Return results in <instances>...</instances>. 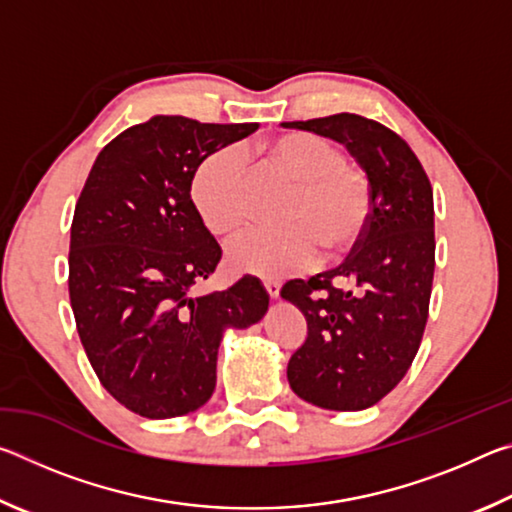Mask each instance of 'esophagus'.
I'll list each match as a JSON object with an SVG mask.
<instances>
[{
	"label": "esophagus",
	"instance_id": "obj_1",
	"mask_svg": "<svg viewBox=\"0 0 512 512\" xmlns=\"http://www.w3.org/2000/svg\"><path fill=\"white\" fill-rule=\"evenodd\" d=\"M264 289H266V293L268 296H271L273 300L280 296V282H273V280H266L264 282Z\"/></svg>",
	"mask_w": 512,
	"mask_h": 512
}]
</instances>
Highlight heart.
<instances>
[{
  "label": "heart",
  "instance_id": "1",
  "mask_svg": "<svg viewBox=\"0 0 512 512\" xmlns=\"http://www.w3.org/2000/svg\"><path fill=\"white\" fill-rule=\"evenodd\" d=\"M264 160L296 185L282 230H250L228 246L235 271L282 277L311 266L320 248L341 257L357 246L370 219V185L359 167L343 162L332 144L309 133H287L264 144ZM244 155L232 146L198 164L192 198L214 235H232L248 219Z\"/></svg>",
  "mask_w": 512,
  "mask_h": 512
}]
</instances>
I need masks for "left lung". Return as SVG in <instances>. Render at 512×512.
<instances>
[{"label": "left lung", "mask_w": 512, "mask_h": 512, "mask_svg": "<svg viewBox=\"0 0 512 512\" xmlns=\"http://www.w3.org/2000/svg\"><path fill=\"white\" fill-rule=\"evenodd\" d=\"M282 126L343 144L370 185V219L350 257L280 291L307 320L287 366L293 393L327 411H363L400 384L420 348L436 264L433 192L411 146L377 121L339 112Z\"/></svg>", "instance_id": "left-lung-1"}]
</instances>
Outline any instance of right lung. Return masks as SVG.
<instances>
[{
    "label": "right lung",
    "instance_id": "obj_1",
    "mask_svg": "<svg viewBox=\"0 0 512 512\" xmlns=\"http://www.w3.org/2000/svg\"><path fill=\"white\" fill-rule=\"evenodd\" d=\"M257 128L155 115L103 146L85 180L69 239V300L103 388L142 418L201 409L225 329L255 325L268 309L253 275L228 291L192 293L221 259L192 201L194 173Z\"/></svg>",
    "mask_w": 512,
    "mask_h": 512
}]
</instances>
